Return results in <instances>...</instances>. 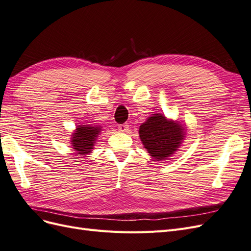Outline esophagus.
<instances>
[{
    "label": "esophagus",
    "mask_w": 251,
    "mask_h": 251,
    "mask_svg": "<svg viewBox=\"0 0 251 251\" xmlns=\"http://www.w3.org/2000/svg\"><path fill=\"white\" fill-rule=\"evenodd\" d=\"M118 128L120 132H127L128 131V125L127 124H124V125H119L118 126Z\"/></svg>",
    "instance_id": "obj_1"
}]
</instances>
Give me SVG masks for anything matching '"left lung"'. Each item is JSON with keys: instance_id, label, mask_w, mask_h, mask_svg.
<instances>
[{"instance_id": "left-lung-1", "label": "left lung", "mask_w": 251, "mask_h": 251, "mask_svg": "<svg viewBox=\"0 0 251 251\" xmlns=\"http://www.w3.org/2000/svg\"><path fill=\"white\" fill-rule=\"evenodd\" d=\"M185 127L178 121L166 118L160 113L153 114L141 124L139 136L144 149L154 160L163 161L178 150L185 137Z\"/></svg>"}]
</instances>
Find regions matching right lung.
Segmentation results:
<instances>
[{"mask_svg": "<svg viewBox=\"0 0 251 251\" xmlns=\"http://www.w3.org/2000/svg\"><path fill=\"white\" fill-rule=\"evenodd\" d=\"M100 132L101 126L90 125L78 126L71 135L72 149L76 151V154H80L82 156L89 155L94 149L95 141Z\"/></svg>", "mask_w": 251, "mask_h": 251, "instance_id": "add662e5", "label": "right lung"}]
</instances>
